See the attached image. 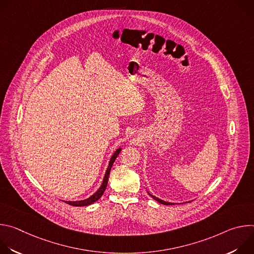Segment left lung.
Masks as SVG:
<instances>
[{"mask_svg":"<svg viewBox=\"0 0 254 254\" xmlns=\"http://www.w3.org/2000/svg\"><path fill=\"white\" fill-rule=\"evenodd\" d=\"M150 194V193H149ZM151 195V194H150ZM152 196V198H154L156 201H158L159 203H161V204H164V205H174L173 203H170V202H166V201H163V200H161V199H159V198H157V197H155V196H153V195H151Z\"/></svg>","mask_w":254,"mask_h":254,"instance_id":"1","label":"left lung"}]
</instances>
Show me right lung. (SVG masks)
Wrapping results in <instances>:
<instances>
[{
  "mask_svg": "<svg viewBox=\"0 0 254 254\" xmlns=\"http://www.w3.org/2000/svg\"><path fill=\"white\" fill-rule=\"evenodd\" d=\"M121 151H122V149L120 148V149H118L116 152H115V154L112 156V158H111V161H110V164H108V167H107V170H106V172H105V175H104V178H103V182H102V184H101V186H100V188L92 195V196H90L89 198H87V199H84V200H81V201H65V203H67V204H69V205H71V206H77V207H81V206H88V205H90V204H92V203H94V202H96L102 195H103V193H104V191H105V188H106V186H107V182H108V177H110V173H111V170H112V167H113V165H114V163H115V161H116V159H117V157L119 156V154L121 153Z\"/></svg>",
  "mask_w": 254,
  "mask_h": 254,
  "instance_id": "obj_1",
  "label": "right lung"
}]
</instances>
